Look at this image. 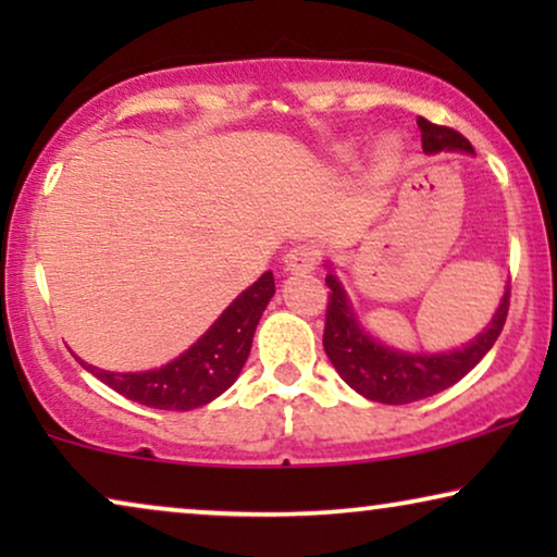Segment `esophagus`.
<instances>
[{
    "instance_id": "obj_1",
    "label": "esophagus",
    "mask_w": 557,
    "mask_h": 557,
    "mask_svg": "<svg viewBox=\"0 0 557 557\" xmlns=\"http://www.w3.org/2000/svg\"><path fill=\"white\" fill-rule=\"evenodd\" d=\"M286 263V271L292 273H307V271H314V265L319 263V250L317 246H296L286 253L284 258Z\"/></svg>"
}]
</instances>
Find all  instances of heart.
Here are the masks:
<instances>
[{"label":"heart","mask_w":557,"mask_h":557,"mask_svg":"<svg viewBox=\"0 0 557 557\" xmlns=\"http://www.w3.org/2000/svg\"><path fill=\"white\" fill-rule=\"evenodd\" d=\"M395 151H398V149H395V144H393V141H385L383 147H380V157H383V159H393V157H395ZM339 157H342V159H349V157H352V147L342 149V151H339Z\"/></svg>","instance_id":"heart-1"}]
</instances>
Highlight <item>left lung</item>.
I'll use <instances>...</instances> for the list:
<instances>
[{
	"instance_id": "left-lung-1",
	"label": "left lung",
	"mask_w": 557,
	"mask_h": 557,
	"mask_svg": "<svg viewBox=\"0 0 557 557\" xmlns=\"http://www.w3.org/2000/svg\"><path fill=\"white\" fill-rule=\"evenodd\" d=\"M418 128H421L425 154H438V151L474 154V147L467 136L454 132V128L431 124L423 116H418ZM326 286H330V304H326L324 352L352 391L364 395L368 400L385 403V406H406V403L431 398V395L459 383L497 342L509 309L507 286L492 322L474 339L459 349H451V352L418 355L400 352V349L387 347L372 337L357 319L334 271L326 273Z\"/></svg>"
}]
</instances>
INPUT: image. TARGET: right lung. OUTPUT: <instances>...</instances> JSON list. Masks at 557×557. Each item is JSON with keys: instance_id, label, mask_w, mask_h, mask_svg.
Segmentation results:
<instances>
[{"instance_id": "1", "label": "right lung", "mask_w": 557, "mask_h": 557, "mask_svg": "<svg viewBox=\"0 0 557 557\" xmlns=\"http://www.w3.org/2000/svg\"><path fill=\"white\" fill-rule=\"evenodd\" d=\"M276 294L273 273L265 271L253 286L233 299L215 324L185 349L177 360L147 372H109L81 364L124 398L159 410H193L208 406L238 380L250 355L258 319Z\"/></svg>"}]
</instances>
